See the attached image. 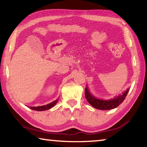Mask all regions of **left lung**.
<instances>
[{
  "mask_svg": "<svg viewBox=\"0 0 147 147\" xmlns=\"http://www.w3.org/2000/svg\"><path fill=\"white\" fill-rule=\"evenodd\" d=\"M130 89H126V91L122 94H119L118 96L110 100H102L94 97L90 93L88 88L85 89V96L88 102L94 108L101 109V110H109L113 108H115L123 102L125 99L126 95Z\"/></svg>",
  "mask_w": 147,
  "mask_h": 147,
  "instance_id": "1",
  "label": "left lung"
}]
</instances>
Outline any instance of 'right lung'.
<instances>
[{
  "instance_id": "add662e5",
  "label": "right lung",
  "mask_w": 147,
  "mask_h": 147,
  "mask_svg": "<svg viewBox=\"0 0 147 147\" xmlns=\"http://www.w3.org/2000/svg\"><path fill=\"white\" fill-rule=\"evenodd\" d=\"M58 99H57V100L53 101V102L47 104V105H44V106H37V107H30V108H31L32 109H34V110H36V111L47 110V109H51V108H53V106H55V104L58 102Z\"/></svg>"
}]
</instances>
